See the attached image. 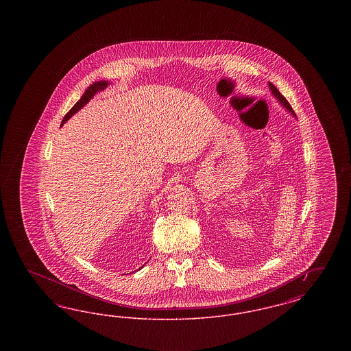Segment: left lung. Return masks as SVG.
Segmentation results:
<instances>
[{
  "instance_id": "8db88e82",
  "label": "left lung",
  "mask_w": 351,
  "mask_h": 351,
  "mask_svg": "<svg viewBox=\"0 0 351 351\" xmlns=\"http://www.w3.org/2000/svg\"><path fill=\"white\" fill-rule=\"evenodd\" d=\"M269 85V89H271V92H272V95L275 96V99L276 100L279 101L282 105H283L284 108L291 113V114H293V116H296L295 114V112H293V109H292V106L289 105V102L288 101L285 100V97H284L283 95L278 90V88L274 85L272 83L268 84Z\"/></svg>"
}]
</instances>
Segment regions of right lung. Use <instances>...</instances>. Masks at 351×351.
<instances>
[{
	"label": "right lung",
	"instance_id": "1",
	"mask_svg": "<svg viewBox=\"0 0 351 351\" xmlns=\"http://www.w3.org/2000/svg\"><path fill=\"white\" fill-rule=\"evenodd\" d=\"M108 82H105V80H102V82H97V83H93L92 85H89L88 88H86V90L84 92L83 96H82V99L77 101L73 106H72V109L68 112L67 114L64 116L63 118V121H62V125L63 123H66V121H68L69 118L72 117L76 112H79L82 108H83L85 104H88L90 99L97 93V92H100V90H104L106 86H108Z\"/></svg>",
	"mask_w": 351,
	"mask_h": 351
}]
</instances>
